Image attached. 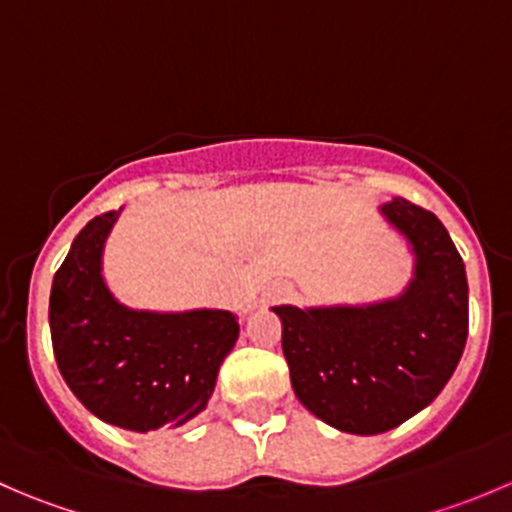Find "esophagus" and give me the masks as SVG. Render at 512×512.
I'll return each mask as SVG.
<instances>
[{"label": "esophagus", "mask_w": 512, "mask_h": 512, "mask_svg": "<svg viewBox=\"0 0 512 512\" xmlns=\"http://www.w3.org/2000/svg\"><path fill=\"white\" fill-rule=\"evenodd\" d=\"M287 294H289L287 287H272L270 292H267V302H277V299L287 297Z\"/></svg>", "instance_id": "34e87169"}]
</instances>
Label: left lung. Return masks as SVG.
<instances>
[{"instance_id": "8db88e82", "label": "left lung", "mask_w": 512, "mask_h": 512, "mask_svg": "<svg viewBox=\"0 0 512 512\" xmlns=\"http://www.w3.org/2000/svg\"><path fill=\"white\" fill-rule=\"evenodd\" d=\"M414 252V277L394 299L337 307H272L294 396L356 436L391 431L426 409L468 339L466 265L441 220L404 198L381 205Z\"/></svg>"}]
</instances>
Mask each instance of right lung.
<instances>
[{"label": "right lung", "instance_id": "1", "mask_svg": "<svg viewBox=\"0 0 512 512\" xmlns=\"http://www.w3.org/2000/svg\"><path fill=\"white\" fill-rule=\"evenodd\" d=\"M118 213L86 223L56 270L49 297L56 364L101 421L138 433L178 428L208 406L240 324L225 309L146 312L118 302L101 275Z\"/></svg>", "mask_w": 512, "mask_h": 512}]
</instances>
